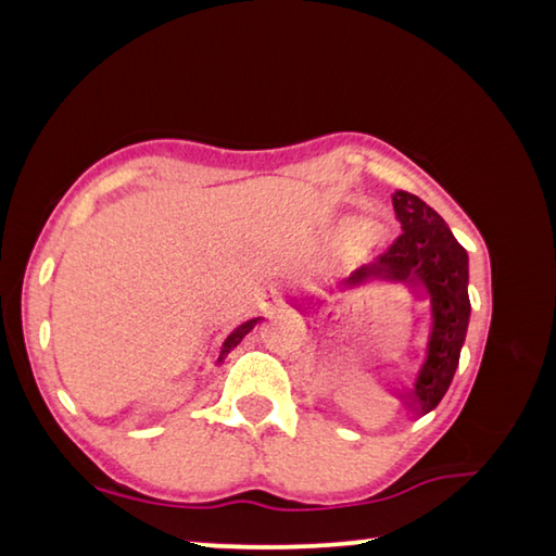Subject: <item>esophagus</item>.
<instances>
[{
    "label": "esophagus",
    "instance_id": "obj_1",
    "mask_svg": "<svg viewBox=\"0 0 556 556\" xmlns=\"http://www.w3.org/2000/svg\"><path fill=\"white\" fill-rule=\"evenodd\" d=\"M285 304V296H281V291L277 287H265L262 289V306L265 308H277Z\"/></svg>",
    "mask_w": 556,
    "mask_h": 556
}]
</instances>
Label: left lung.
<instances>
[{
  "label": "left lung",
  "instance_id": "left-lung-1",
  "mask_svg": "<svg viewBox=\"0 0 556 556\" xmlns=\"http://www.w3.org/2000/svg\"><path fill=\"white\" fill-rule=\"evenodd\" d=\"M392 205L402 223V235L378 260L355 269L341 289L384 279L427 294L431 328L425 363L412 388H392L394 397L421 417L441 402L458 368L470 318L468 255L444 218L414 193L394 191Z\"/></svg>",
  "mask_w": 556,
  "mask_h": 556
}]
</instances>
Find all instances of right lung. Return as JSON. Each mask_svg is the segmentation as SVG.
<instances>
[{"label": "right lung", "mask_w": 556, "mask_h": 556, "mask_svg": "<svg viewBox=\"0 0 556 556\" xmlns=\"http://www.w3.org/2000/svg\"><path fill=\"white\" fill-rule=\"evenodd\" d=\"M260 321V316L257 318H250V321H244V324H240L238 328H235V331L225 338L223 341V345H220V353H218V365L225 361V355H228L235 345H238L244 336H248L252 328H255V324Z\"/></svg>", "instance_id": "1"}]
</instances>
